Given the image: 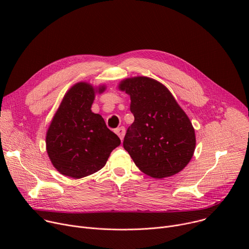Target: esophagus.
Wrapping results in <instances>:
<instances>
[{
  "label": "esophagus",
  "mask_w": 249,
  "mask_h": 249,
  "mask_svg": "<svg viewBox=\"0 0 249 249\" xmlns=\"http://www.w3.org/2000/svg\"><path fill=\"white\" fill-rule=\"evenodd\" d=\"M115 132H116V134H117L118 136H119V138H120L121 140H123L124 135H125V128H124V127L117 128V129L115 130Z\"/></svg>",
  "instance_id": "34e87169"
}]
</instances>
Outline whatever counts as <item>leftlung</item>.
<instances>
[{"mask_svg": "<svg viewBox=\"0 0 249 249\" xmlns=\"http://www.w3.org/2000/svg\"><path fill=\"white\" fill-rule=\"evenodd\" d=\"M119 89L131 99L134 122L127 129L123 146L136 166L155 178L180 172L193 158L196 137L171 91L146 76L127 78Z\"/></svg>", "mask_w": 249, "mask_h": 249, "instance_id": "1", "label": "left lung"}]
</instances>
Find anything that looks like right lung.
Masks as SVG:
<instances>
[{"mask_svg": "<svg viewBox=\"0 0 249 249\" xmlns=\"http://www.w3.org/2000/svg\"><path fill=\"white\" fill-rule=\"evenodd\" d=\"M105 87L99 88L103 93ZM95 89L78 83L68 91L46 134V150L57 171L81 178L106 164L121 140L107 127L101 115L91 112Z\"/></svg>", "mask_w": 249, "mask_h": 249, "instance_id": "right-lung-1", "label": "right lung"}]
</instances>
